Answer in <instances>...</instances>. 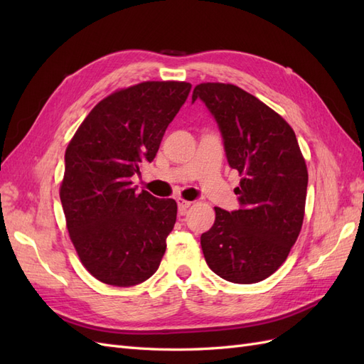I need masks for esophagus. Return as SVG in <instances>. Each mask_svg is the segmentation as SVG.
<instances>
[{"label":"esophagus","mask_w":364,"mask_h":364,"mask_svg":"<svg viewBox=\"0 0 364 364\" xmlns=\"http://www.w3.org/2000/svg\"><path fill=\"white\" fill-rule=\"evenodd\" d=\"M176 202H178V209H179V214H181V215H183V214L186 213V209H188V208L191 206V202H190V200L181 199V197H179V199L176 200Z\"/></svg>","instance_id":"obj_1"}]
</instances>
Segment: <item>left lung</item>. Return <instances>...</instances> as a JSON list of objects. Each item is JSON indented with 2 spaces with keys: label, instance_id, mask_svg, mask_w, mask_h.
I'll return each mask as SVG.
<instances>
[{
  "label": "left lung",
  "instance_id": "8db88e82",
  "mask_svg": "<svg viewBox=\"0 0 364 364\" xmlns=\"http://www.w3.org/2000/svg\"><path fill=\"white\" fill-rule=\"evenodd\" d=\"M211 112L230 168L243 179L235 188L240 209L215 208V222L202 234L206 264L220 278L255 284L287 259L301 232L308 171L293 129L281 115L235 85L194 87Z\"/></svg>",
  "mask_w": 364,
  "mask_h": 364
}]
</instances>
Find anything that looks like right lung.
<instances>
[{
  "label": "right lung",
  "instance_id": "obj_1",
  "mask_svg": "<svg viewBox=\"0 0 364 364\" xmlns=\"http://www.w3.org/2000/svg\"><path fill=\"white\" fill-rule=\"evenodd\" d=\"M190 91L186 82H142L117 91L70 141L60 202L77 255L98 281L132 287L159 267L178 205L136 193L132 176L155 159Z\"/></svg>",
  "mask_w": 364,
  "mask_h": 364
}]
</instances>
